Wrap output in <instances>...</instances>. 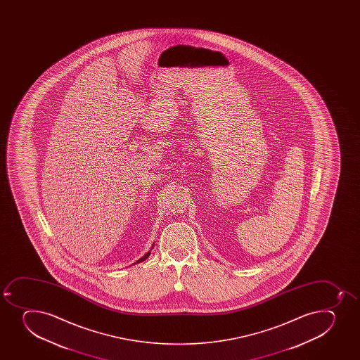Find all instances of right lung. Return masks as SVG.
Wrapping results in <instances>:
<instances>
[{"instance_id": "1", "label": "right lung", "mask_w": 360, "mask_h": 360, "mask_svg": "<svg viewBox=\"0 0 360 360\" xmlns=\"http://www.w3.org/2000/svg\"><path fill=\"white\" fill-rule=\"evenodd\" d=\"M151 249H153V248H151ZM150 251H151V250H150ZM148 252L146 253V255H144V256L142 257V258H139V260H137V262H136V263H134V264H137V263H141V262H144V260L146 259V258H148V257L150 256V253L151 252Z\"/></svg>"}]
</instances>
